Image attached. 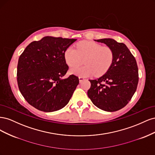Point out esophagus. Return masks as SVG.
Wrapping results in <instances>:
<instances>
[{"instance_id": "esophagus-1", "label": "esophagus", "mask_w": 155, "mask_h": 155, "mask_svg": "<svg viewBox=\"0 0 155 155\" xmlns=\"http://www.w3.org/2000/svg\"><path fill=\"white\" fill-rule=\"evenodd\" d=\"M84 79H85V78H84L83 77H81V76L79 77V82H80V83H81L84 80Z\"/></svg>"}]
</instances>
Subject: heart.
<instances>
[{"instance_id": "b5f03b06", "label": "heart", "mask_w": 155, "mask_h": 155, "mask_svg": "<svg viewBox=\"0 0 155 155\" xmlns=\"http://www.w3.org/2000/svg\"><path fill=\"white\" fill-rule=\"evenodd\" d=\"M64 60L70 67L80 64L84 59L85 65L74 67L70 72L80 76L97 77L104 75L109 70L114 61V52L109 46H102L100 43L83 41L76 45V49L69 46L64 54Z\"/></svg>"}]
</instances>
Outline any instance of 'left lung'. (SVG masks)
Masks as SVG:
<instances>
[{
	"instance_id": "left-lung-1",
	"label": "left lung",
	"mask_w": 155,
	"mask_h": 155,
	"mask_svg": "<svg viewBox=\"0 0 155 155\" xmlns=\"http://www.w3.org/2000/svg\"><path fill=\"white\" fill-rule=\"evenodd\" d=\"M96 41L105 44L112 50L114 61L104 76L89 80L91 86L87 94L99 109L109 112L118 110L128 104L137 91L138 83L137 61L122 43L112 39Z\"/></svg>"
}]
</instances>
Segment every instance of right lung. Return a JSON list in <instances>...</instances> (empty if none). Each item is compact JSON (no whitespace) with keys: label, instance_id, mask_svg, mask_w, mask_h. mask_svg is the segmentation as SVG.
Listing matches in <instances>:
<instances>
[{"label":"right lung","instance_id":"add662e5","mask_svg":"<svg viewBox=\"0 0 155 155\" xmlns=\"http://www.w3.org/2000/svg\"><path fill=\"white\" fill-rule=\"evenodd\" d=\"M77 39L46 36L26 46L18 61V89L30 105L44 112L61 109L79 84L78 77H63L68 67L64 51Z\"/></svg>","mask_w":155,"mask_h":155}]
</instances>
